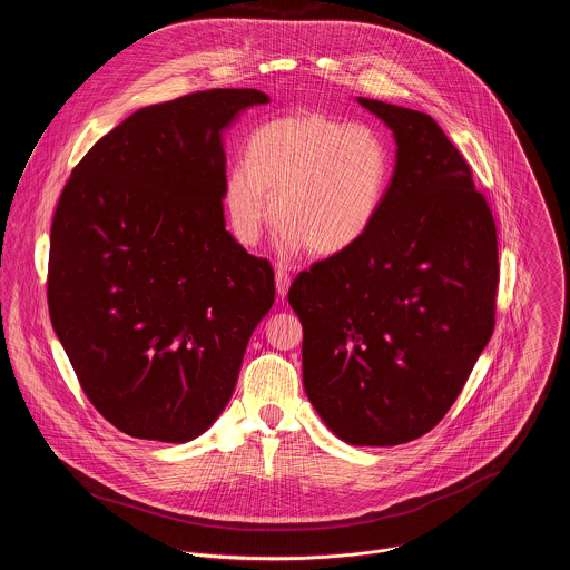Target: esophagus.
<instances>
[{
	"mask_svg": "<svg viewBox=\"0 0 570 570\" xmlns=\"http://www.w3.org/2000/svg\"><path fill=\"white\" fill-rule=\"evenodd\" d=\"M292 285V274L285 267H276V292L278 296H285Z\"/></svg>",
	"mask_w": 570,
	"mask_h": 570,
	"instance_id": "1",
	"label": "esophagus"
}]
</instances>
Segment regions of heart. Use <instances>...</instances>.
<instances>
[{"label":"heart","instance_id":"b5f03b06","mask_svg":"<svg viewBox=\"0 0 570 570\" xmlns=\"http://www.w3.org/2000/svg\"><path fill=\"white\" fill-rule=\"evenodd\" d=\"M247 154L224 186L242 244H256L276 219L285 252L307 245L328 256L351 249L373 228L391 179V154L377 129L301 111L261 125Z\"/></svg>","mask_w":570,"mask_h":570}]
</instances>
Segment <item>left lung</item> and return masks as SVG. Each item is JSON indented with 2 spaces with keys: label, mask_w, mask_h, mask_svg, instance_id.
Wrapping results in <instances>:
<instances>
[{
  "label": "left lung",
  "mask_w": 570,
  "mask_h": 570,
  "mask_svg": "<svg viewBox=\"0 0 570 570\" xmlns=\"http://www.w3.org/2000/svg\"><path fill=\"white\" fill-rule=\"evenodd\" d=\"M395 134L397 164L368 235L289 287L303 384L351 445L430 432L495 325L498 235L472 168L421 111L357 98Z\"/></svg>",
  "instance_id": "left-lung-1"
}]
</instances>
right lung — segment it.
<instances>
[{
  "label": "right lung",
  "instance_id": "right-lung-1",
  "mask_svg": "<svg viewBox=\"0 0 570 570\" xmlns=\"http://www.w3.org/2000/svg\"><path fill=\"white\" fill-rule=\"evenodd\" d=\"M258 89L145 107L102 136L59 197L48 309L82 393L136 439L184 443L226 407L274 269L226 230L222 131Z\"/></svg>",
  "mask_w": 570,
  "mask_h": 570
}]
</instances>
